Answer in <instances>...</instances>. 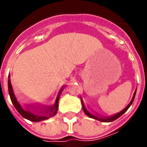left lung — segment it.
Here are the masks:
<instances>
[{"mask_svg":"<svg viewBox=\"0 0 147 147\" xmlns=\"http://www.w3.org/2000/svg\"><path fill=\"white\" fill-rule=\"evenodd\" d=\"M136 92H137V89L135 90L134 92V95H133V98H132V100H130V102L129 103V105L127 106V107L124 108L123 110H122L121 112H119V113H117V114H114V115H112V116H109V117H104V116H100L99 114H92L91 112H89L87 110V108L85 107V105H84V102H83V100L82 98V97H80L81 98V100H82V108H83V111H84V112H85V114L87 115V116H88L89 117H91V118H93V119H95V120H97V121H101V122H112V121H115V120H117V118H119L121 116V115H123L124 113H125L128 110V108L130 107V105H132L133 101H134V98H135V95H136Z\"/></svg>","mask_w":147,"mask_h":147,"instance_id":"8db88e82","label":"left lung"}]
</instances>
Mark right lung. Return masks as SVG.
<instances>
[{
    "label": "right lung",
    "mask_w": 147,
    "mask_h": 147,
    "mask_svg": "<svg viewBox=\"0 0 147 147\" xmlns=\"http://www.w3.org/2000/svg\"><path fill=\"white\" fill-rule=\"evenodd\" d=\"M64 88L65 86H62L61 89L59 90V94L55 99V104L53 105L48 106V107L42 106L40 108L41 105L31 104V105H26V107H23L22 105L18 102V100L13 93V89L12 85L10 82V74L8 76V92H9L10 100L12 101L13 105L23 117L27 119L29 121H33V122H40V121H44V120H47L52 117L55 116V114H57L59 100V97L62 94V92L64 89Z\"/></svg>",
    "instance_id": "add662e5"
}]
</instances>
